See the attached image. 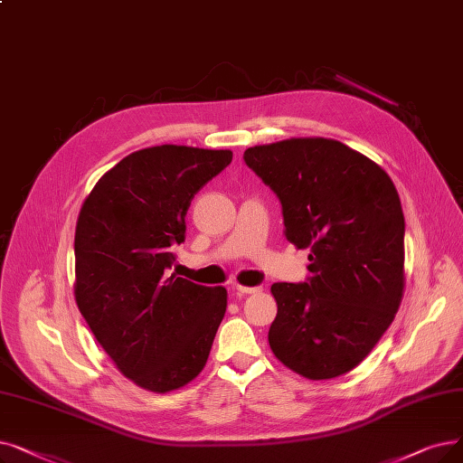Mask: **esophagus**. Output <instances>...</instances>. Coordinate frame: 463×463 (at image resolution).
<instances>
[{"instance_id":"obj_1","label":"esophagus","mask_w":463,"mask_h":463,"mask_svg":"<svg viewBox=\"0 0 463 463\" xmlns=\"http://www.w3.org/2000/svg\"><path fill=\"white\" fill-rule=\"evenodd\" d=\"M232 289H234L238 295H251V293L260 291V288H248V286H240V284H234Z\"/></svg>"}]
</instances>
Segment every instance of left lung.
Instances as JSON below:
<instances>
[{"label":"left lung","mask_w":463,"mask_h":463,"mask_svg":"<svg viewBox=\"0 0 463 463\" xmlns=\"http://www.w3.org/2000/svg\"><path fill=\"white\" fill-rule=\"evenodd\" d=\"M281 204L286 238L310 250L303 284L270 288L274 355L310 380L346 374L386 333L405 288V217L390 175L327 137L244 151Z\"/></svg>","instance_id":"obj_1"}]
</instances>
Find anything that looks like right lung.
<instances>
[{
  "label": "right lung",
  "mask_w": 463,
  "mask_h": 463,
  "mask_svg": "<svg viewBox=\"0 0 463 463\" xmlns=\"http://www.w3.org/2000/svg\"><path fill=\"white\" fill-rule=\"evenodd\" d=\"M232 160L229 149L156 146L98 179L75 227V300L117 369L166 393L204 369L227 289L170 272L194 194Z\"/></svg>",
  "instance_id": "obj_1"
}]
</instances>
